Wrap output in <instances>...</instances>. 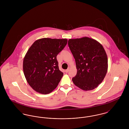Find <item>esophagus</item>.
I'll return each mask as SVG.
<instances>
[{"mask_svg":"<svg viewBox=\"0 0 129 129\" xmlns=\"http://www.w3.org/2000/svg\"><path fill=\"white\" fill-rule=\"evenodd\" d=\"M69 69H67V70H65V72L66 73H67L69 72Z\"/></svg>","mask_w":129,"mask_h":129,"instance_id":"34e87169","label":"esophagus"}]
</instances>
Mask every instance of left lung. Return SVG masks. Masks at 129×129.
<instances>
[{
	"label": "left lung",
	"mask_w": 129,
	"mask_h": 129,
	"mask_svg": "<svg viewBox=\"0 0 129 129\" xmlns=\"http://www.w3.org/2000/svg\"><path fill=\"white\" fill-rule=\"evenodd\" d=\"M68 45L75 60L77 74L72 80L80 89L96 88L106 75L108 59L102 45L88 37L69 39Z\"/></svg>",
	"instance_id": "8db88e82"
}]
</instances>
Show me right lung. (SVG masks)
I'll list each match as a JSON object with an SVG mask.
<instances>
[{
    "instance_id": "right-lung-1",
    "label": "right lung",
    "mask_w": 129,
    "mask_h": 129,
    "mask_svg": "<svg viewBox=\"0 0 129 129\" xmlns=\"http://www.w3.org/2000/svg\"><path fill=\"white\" fill-rule=\"evenodd\" d=\"M66 39L42 38L28 50L23 60V71L29 86L36 92L46 94L54 90L63 73L56 56L67 43Z\"/></svg>"
}]
</instances>
